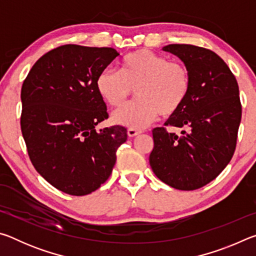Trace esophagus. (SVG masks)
Here are the masks:
<instances>
[{
  "label": "esophagus",
  "mask_w": 256,
  "mask_h": 256,
  "mask_svg": "<svg viewBox=\"0 0 256 256\" xmlns=\"http://www.w3.org/2000/svg\"><path fill=\"white\" fill-rule=\"evenodd\" d=\"M141 133H142L141 130H136V128H128V136H131V138L136 136H138V134H141Z\"/></svg>",
  "instance_id": "1"
}]
</instances>
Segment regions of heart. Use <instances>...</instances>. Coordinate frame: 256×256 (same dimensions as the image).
<instances>
[{
  "label": "heart",
  "mask_w": 256,
  "mask_h": 256,
  "mask_svg": "<svg viewBox=\"0 0 256 256\" xmlns=\"http://www.w3.org/2000/svg\"><path fill=\"white\" fill-rule=\"evenodd\" d=\"M190 89L188 68L162 55L140 50L125 55L120 72L105 68L97 76L96 90L110 107H120L136 90V102L112 112L115 124L142 128L157 118L170 116L183 106Z\"/></svg>",
  "instance_id": "b5f03b06"
}]
</instances>
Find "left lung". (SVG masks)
I'll use <instances>...</instances> for the list:
<instances>
[{
    "label": "left lung",
    "mask_w": 256,
    "mask_h": 256,
    "mask_svg": "<svg viewBox=\"0 0 256 256\" xmlns=\"http://www.w3.org/2000/svg\"><path fill=\"white\" fill-rule=\"evenodd\" d=\"M162 50L188 68L190 89L183 106L164 123L183 128L182 136L154 128L149 162L167 185L196 190L214 180L235 152L242 118L240 89L230 68L214 52L186 44H170Z\"/></svg>",
    "instance_id": "1"
}]
</instances>
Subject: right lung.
<instances>
[{"label": "right lung", "instance_id": "1", "mask_svg": "<svg viewBox=\"0 0 256 256\" xmlns=\"http://www.w3.org/2000/svg\"><path fill=\"white\" fill-rule=\"evenodd\" d=\"M120 54L110 47L64 45L34 64L21 88V131L36 170L62 192L86 196L105 183L124 126L100 128L108 118L97 76Z\"/></svg>", "mask_w": 256, "mask_h": 256}]
</instances>
